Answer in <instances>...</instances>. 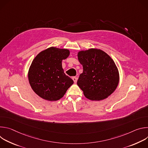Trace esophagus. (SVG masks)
Returning <instances> with one entry per match:
<instances>
[{
	"mask_svg": "<svg viewBox=\"0 0 148 148\" xmlns=\"http://www.w3.org/2000/svg\"><path fill=\"white\" fill-rule=\"evenodd\" d=\"M72 78H73V79L74 82L75 83H76V82H77V77H73Z\"/></svg>",
	"mask_w": 148,
	"mask_h": 148,
	"instance_id": "esophagus-1",
	"label": "esophagus"
}]
</instances>
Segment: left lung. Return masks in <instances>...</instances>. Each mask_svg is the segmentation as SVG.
I'll return each instance as SVG.
<instances>
[{"label":"left lung","mask_w":148,"mask_h":148,"mask_svg":"<svg viewBox=\"0 0 148 148\" xmlns=\"http://www.w3.org/2000/svg\"><path fill=\"white\" fill-rule=\"evenodd\" d=\"M77 56L83 67L77 85L84 95L92 101L107 98L116 90L119 80L114 60L106 53L97 49L79 51Z\"/></svg>","instance_id":"1"}]
</instances>
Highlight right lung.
<instances>
[{
	"instance_id": "obj_1",
	"label": "right lung",
	"mask_w": 148,
	"mask_h": 148,
	"mask_svg": "<svg viewBox=\"0 0 148 148\" xmlns=\"http://www.w3.org/2000/svg\"><path fill=\"white\" fill-rule=\"evenodd\" d=\"M69 55L68 49L51 47L36 56L29 68L28 78L37 95L50 101L58 100L64 95L74 83L62 67V60Z\"/></svg>"
}]
</instances>
